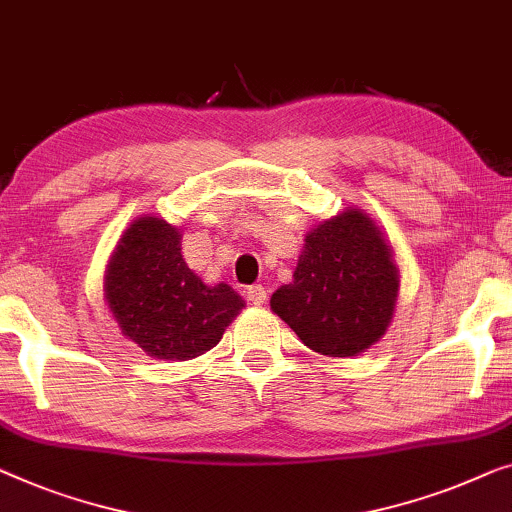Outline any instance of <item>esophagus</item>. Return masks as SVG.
Returning <instances> with one entry per match:
<instances>
[{"instance_id":"34e87169","label":"esophagus","mask_w":512,"mask_h":512,"mask_svg":"<svg viewBox=\"0 0 512 512\" xmlns=\"http://www.w3.org/2000/svg\"><path fill=\"white\" fill-rule=\"evenodd\" d=\"M247 300L251 302V305H256V307H261L265 300H268V291H265V288L261 286V284H256V286H249L247 291Z\"/></svg>"}]
</instances>
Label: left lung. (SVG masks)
<instances>
[{
	"label": "left lung",
	"instance_id": "left-lung-1",
	"mask_svg": "<svg viewBox=\"0 0 512 512\" xmlns=\"http://www.w3.org/2000/svg\"><path fill=\"white\" fill-rule=\"evenodd\" d=\"M397 291L390 244L351 207L311 228L293 281L272 293L270 307L311 351L351 358L385 335Z\"/></svg>",
	"mask_w": 512,
	"mask_h": 512
}]
</instances>
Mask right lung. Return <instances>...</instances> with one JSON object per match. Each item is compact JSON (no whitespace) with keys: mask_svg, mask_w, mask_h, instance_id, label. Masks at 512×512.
Listing matches in <instances>:
<instances>
[{"mask_svg":"<svg viewBox=\"0 0 512 512\" xmlns=\"http://www.w3.org/2000/svg\"><path fill=\"white\" fill-rule=\"evenodd\" d=\"M180 240L164 219H136L110 256L103 286L122 335L159 360L210 351L244 307L231 286H207L189 270Z\"/></svg>","mask_w":512,"mask_h":512,"instance_id":"obj_1","label":"right lung"}]
</instances>
